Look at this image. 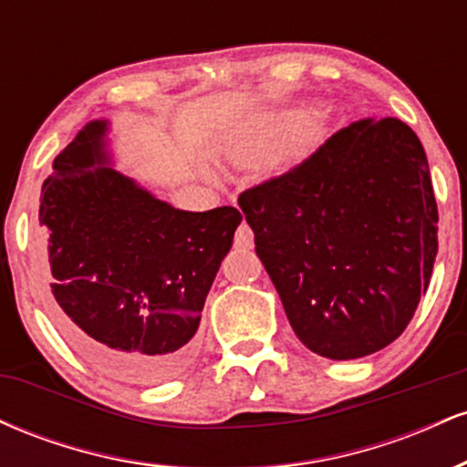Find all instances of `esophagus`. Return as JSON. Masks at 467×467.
<instances>
[{"label":"esophagus","instance_id":"esophagus-1","mask_svg":"<svg viewBox=\"0 0 467 467\" xmlns=\"http://www.w3.org/2000/svg\"><path fill=\"white\" fill-rule=\"evenodd\" d=\"M252 245H254V233H252V228L248 223H241L237 228V233H234V248L239 250H250Z\"/></svg>","mask_w":467,"mask_h":467}]
</instances>
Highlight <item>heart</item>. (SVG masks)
Masks as SVG:
<instances>
[{
  "instance_id": "1",
  "label": "heart",
  "mask_w": 467,
  "mask_h": 467,
  "mask_svg": "<svg viewBox=\"0 0 467 467\" xmlns=\"http://www.w3.org/2000/svg\"><path fill=\"white\" fill-rule=\"evenodd\" d=\"M303 120L305 114L301 111L256 118L233 142L230 158L239 164H259L276 153L283 162H296L307 153L312 142V133L307 130L296 131Z\"/></svg>"
}]
</instances>
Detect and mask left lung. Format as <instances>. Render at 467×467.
<instances>
[{
	"mask_svg": "<svg viewBox=\"0 0 467 467\" xmlns=\"http://www.w3.org/2000/svg\"><path fill=\"white\" fill-rule=\"evenodd\" d=\"M239 208L289 325L309 351L356 360L410 323L437 256V202L420 138L362 118Z\"/></svg>",
	"mask_w": 467,
	"mask_h": 467,
	"instance_id": "obj_1",
	"label": "left lung"
}]
</instances>
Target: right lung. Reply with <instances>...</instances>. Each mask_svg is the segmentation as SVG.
Returning a JSON list of instances; mask_svg holds the SVG:
<instances>
[{
	"label": "right lung",
	"mask_w": 467,
	"mask_h": 467,
	"mask_svg": "<svg viewBox=\"0 0 467 467\" xmlns=\"http://www.w3.org/2000/svg\"><path fill=\"white\" fill-rule=\"evenodd\" d=\"M96 118L44 182L47 301L58 329L100 371L155 384L189 367L202 309L241 213L180 211L114 169Z\"/></svg>",
	"instance_id": "1"
}]
</instances>
